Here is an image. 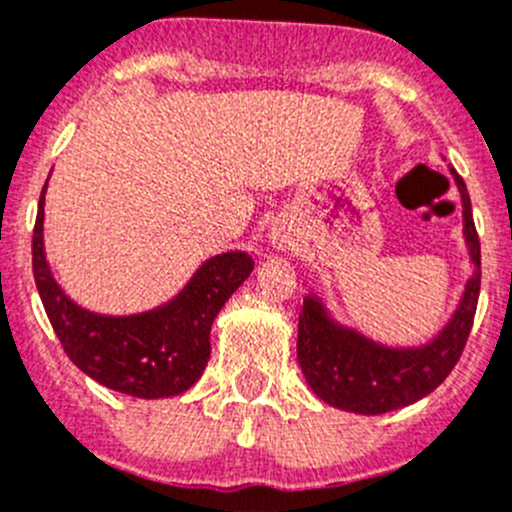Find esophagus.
I'll return each instance as SVG.
<instances>
[{
    "label": "esophagus",
    "mask_w": 512,
    "mask_h": 512,
    "mask_svg": "<svg viewBox=\"0 0 512 512\" xmlns=\"http://www.w3.org/2000/svg\"><path fill=\"white\" fill-rule=\"evenodd\" d=\"M269 238H271V243H274V246L279 248V251H286V248L294 246V238H291L289 228H284V226H274V228H271Z\"/></svg>",
    "instance_id": "1"
}]
</instances>
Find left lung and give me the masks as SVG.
Instances as JSON below:
<instances>
[{
  "instance_id": "obj_1",
  "label": "left lung",
  "mask_w": 512,
  "mask_h": 512,
  "mask_svg": "<svg viewBox=\"0 0 512 512\" xmlns=\"http://www.w3.org/2000/svg\"><path fill=\"white\" fill-rule=\"evenodd\" d=\"M462 201V236L470 253L472 276L465 281L455 311L430 342L420 347H389L344 326L316 294L304 296L299 314L301 372L316 397L337 410L384 415L427 397L445 382L470 337L480 296V238L472 221L465 180L450 168Z\"/></svg>"
}]
</instances>
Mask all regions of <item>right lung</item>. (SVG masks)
<instances>
[{"instance_id": "right-lung-1", "label": "right lung", "mask_w": 512, "mask_h": 512, "mask_svg": "<svg viewBox=\"0 0 512 512\" xmlns=\"http://www.w3.org/2000/svg\"><path fill=\"white\" fill-rule=\"evenodd\" d=\"M45 193L32 233V271L50 324L77 369L102 387L140 399L183 394L201 379L211 357V326L233 291L251 276L246 251L203 261L165 304L128 316L95 314L62 291L45 256Z\"/></svg>"}]
</instances>
